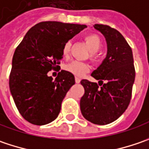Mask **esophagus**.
<instances>
[{
    "label": "esophagus",
    "instance_id": "esophagus-1",
    "mask_svg": "<svg viewBox=\"0 0 149 149\" xmlns=\"http://www.w3.org/2000/svg\"><path fill=\"white\" fill-rule=\"evenodd\" d=\"M75 81L77 83H79L80 81H81V79L79 78V77H76V78H75Z\"/></svg>",
    "mask_w": 149,
    "mask_h": 149
}]
</instances>
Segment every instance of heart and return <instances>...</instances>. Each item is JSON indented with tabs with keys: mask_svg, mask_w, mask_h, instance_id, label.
<instances>
[{
	"mask_svg": "<svg viewBox=\"0 0 149 149\" xmlns=\"http://www.w3.org/2000/svg\"><path fill=\"white\" fill-rule=\"evenodd\" d=\"M85 42L87 43L89 50L92 52H96L101 48V46H102L101 40L97 35H94V34L87 35L85 37ZM70 47H71L70 42H67L64 44V46L62 47V55L65 56L68 55V53L70 52ZM65 69L76 76L80 77L87 72L90 70V67L87 63L79 62V61H73V62L68 63V65H66Z\"/></svg>",
	"mask_w": 149,
	"mask_h": 149,
	"instance_id": "b5f03b06",
	"label": "heart"
}]
</instances>
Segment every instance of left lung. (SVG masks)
<instances>
[{
	"mask_svg": "<svg viewBox=\"0 0 149 149\" xmlns=\"http://www.w3.org/2000/svg\"><path fill=\"white\" fill-rule=\"evenodd\" d=\"M93 27L105 37L107 56L91 74L98 84L86 79L81 81L85 93L80 109L87 121L105 125L118 119L128 106L135 69L132 49L119 31L102 24H95Z\"/></svg>",
	"mask_w": 149,
	"mask_h": 149,
	"instance_id": "1",
	"label": "left lung"
}]
</instances>
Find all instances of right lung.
<instances>
[{
  "label": "right lung",
  "instance_id": "add662e5",
  "mask_svg": "<svg viewBox=\"0 0 149 149\" xmlns=\"http://www.w3.org/2000/svg\"><path fill=\"white\" fill-rule=\"evenodd\" d=\"M86 25L43 22L26 32L12 58L9 86L16 107L25 119L35 125L54 121L74 75L62 70L55 80L47 76L59 68L62 47Z\"/></svg>",
  "mask_w": 149,
  "mask_h": 149
}]
</instances>
